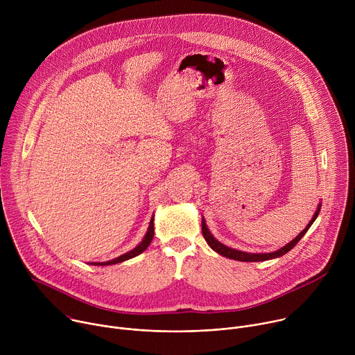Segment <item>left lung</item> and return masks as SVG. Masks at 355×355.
Masks as SVG:
<instances>
[{
	"instance_id": "8db88e82",
	"label": "left lung",
	"mask_w": 355,
	"mask_h": 355,
	"mask_svg": "<svg viewBox=\"0 0 355 355\" xmlns=\"http://www.w3.org/2000/svg\"><path fill=\"white\" fill-rule=\"evenodd\" d=\"M320 208H322V205L319 204V207H318V209H316V212H315L312 220L308 223V226H306L305 229H303L292 241H289L286 245H284V247H281L279 250L272 251V252H245V251L234 250V248H230V247L222 244L219 240H216V239L212 236V233L209 232V229H208V226H207L204 218H202V234H204V237H205L207 243L209 244V247H211L212 250H215V251L218 252V254H220V256H223V257H226V259H232V260H236V261H244V263L267 261V260H272V259L281 257V256L286 254V252H288L289 250H292V248L299 243V240H300L303 236H305V233L309 230V227L313 225V222L316 220V218H318V215H319V212H320Z\"/></svg>"
}]
</instances>
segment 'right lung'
Segmentation results:
<instances>
[{"instance_id": "add662e5", "label": "right lung", "mask_w": 355, "mask_h": 355, "mask_svg": "<svg viewBox=\"0 0 355 355\" xmlns=\"http://www.w3.org/2000/svg\"><path fill=\"white\" fill-rule=\"evenodd\" d=\"M153 236H155V218H151V220H150V223H148V229H147V232H146L143 240H141L133 250L125 252V254H122V256H119V257H116V259H114V260H111V261L91 263V264H92V266H112V264H118V263L126 261V260H129V259H133V257L141 254V252L150 245L151 240H153Z\"/></svg>"}]
</instances>
